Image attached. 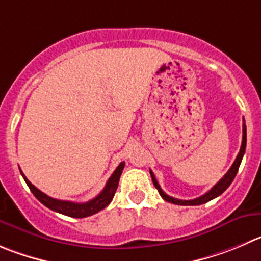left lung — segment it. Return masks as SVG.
<instances>
[{"label":"left lung","mask_w":261,"mask_h":261,"mask_svg":"<svg viewBox=\"0 0 261 261\" xmlns=\"http://www.w3.org/2000/svg\"><path fill=\"white\" fill-rule=\"evenodd\" d=\"M245 150H246V124H245V119H244V125H242V143H241L240 152H238L234 163L232 164L230 169L225 173L224 177H223L222 179H220L219 182H218L217 185L212 188V190L207 191L205 195L200 196V197H197V198H193V200H179V198L172 197V196L166 195V193L161 190V187L159 186L158 180H156L155 175H153L152 170H150L151 178H152V183H153V186L158 188V191H159V193H160L161 197L170 203H175V205H183V206H188V205H190V206H193V205H201V203L209 202L210 200H213V198H215V197H218V196L222 195V193L224 192L228 187H229L230 183L233 182V179H234L236 174H237V172H238V168H240L241 161H242V158H244Z\"/></svg>","instance_id":"8db88e82"}]
</instances>
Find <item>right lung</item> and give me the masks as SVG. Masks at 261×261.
<instances>
[{
  "label": "right lung",
  "instance_id": "add662e5",
  "mask_svg": "<svg viewBox=\"0 0 261 261\" xmlns=\"http://www.w3.org/2000/svg\"><path fill=\"white\" fill-rule=\"evenodd\" d=\"M124 165L125 163H120L118 165V168L115 169V172L111 174V177L109 178V180L106 182L105 188L102 190V192L100 195L96 196L95 198L87 201V202L78 203V202H71V201H63V200H56V198H52L49 196H47L46 193H43L42 191H39L38 188L34 187L28 179H27L25 175L23 174V172L20 170L21 175H23L24 180L28 185L29 190L32 191L34 196L37 197V200L39 202H42L46 207L54 210L56 213H60V214L68 215L71 218H86L89 215H93L96 213L101 212L102 209H105L109 203L113 200L114 195L116 192V188H118L119 179H120L121 172L124 169Z\"/></svg>",
  "mask_w": 261,
  "mask_h": 261
}]
</instances>
